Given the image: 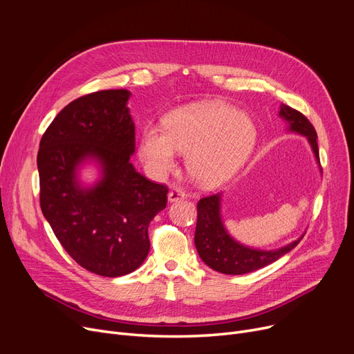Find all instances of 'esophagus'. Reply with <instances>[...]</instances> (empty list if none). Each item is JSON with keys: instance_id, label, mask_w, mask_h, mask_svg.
<instances>
[{"instance_id": "1", "label": "esophagus", "mask_w": 354, "mask_h": 354, "mask_svg": "<svg viewBox=\"0 0 354 354\" xmlns=\"http://www.w3.org/2000/svg\"><path fill=\"white\" fill-rule=\"evenodd\" d=\"M183 198H187V194H185L182 189H179V188H172L171 191H169V194H167V201L169 202H176V201H179V199H183Z\"/></svg>"}]
</instances>
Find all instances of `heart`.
I'll use <instances>...</instances> for the list:
<instances>
[{"label":"heart","instance_id":"heart-1","mask_svg":"<svg viewBox=\"0 0 354 354\" xmlns=\"http://www.w3.org/2000/svg\"><path fill=\"white\" fill-rule=\"evenodd\" d=\"M165 129L146 127L139 156L146 169L159 178L175 167L176 152L187 155V169L201 187L215 188L231 179L250 158L257 126L244 111L203 102L180 107L163 120Z\"/></svg>","mask_w":354,"mask_h":354}]
</instances>
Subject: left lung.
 <instances>
[{
  "label": "left lung",
  "instance_id": "1",
  "mask_svg": "<svg viewBox=\"0 0 354 354\" xmlns=\"http://www.w3.org/2000/svg\"><path fill=\"white\" fill-rule=\"evenodd\" d=\"M280 118L288 123V130L307 138L315 160L320 165L317 133L315 129L308 122V119L297 111L295 109L281 104ZM322 172V166H320ZM221 196L222 194H215L207 198H202L198 202V221L195 230V247L201 259L214 271L241 275L252 272L272 264L278 258H281L292 248L297 247L304 235L297 238L292 243L278 250H257L243 245L235 241L227 231L224 221L221 215Z\"/></svg>",
  "mask_w": 354,
  "mask_h": 354
}]
</instances>
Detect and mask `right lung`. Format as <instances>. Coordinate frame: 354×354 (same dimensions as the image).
<instances>
[{
    "instance_id": "right-lung-1",
    "label": "right lung",
    "mask_w": 354,
    "mask_h": 354,
    "mask_svg": "<svg viewBox=\"0 0 354 354\" xmlns=\"http://www.w3.org/2000/svg\"><path fill=\"white\" fill-rule=\"evenodd\" d=\"M130 91L102 90L68 103L41 138L37 167L40 205L63 248L79 266L120 277L142 266L151 248L147 228L165 209L167 188L136 172ZM93 160L101 179L83 187L80 166Z\"/></svg>"
}]
</instances>
